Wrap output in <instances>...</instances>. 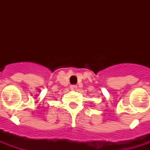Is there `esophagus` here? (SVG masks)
<instances>
[{"mask_svg":"<svg viewBox=\"0 0 150 150\" xmlns=\"http://www.w3.org/2000/svg\"><path fill=\"white\" fill-rule=\"evenodd\" d=\"M71 89L73 90V91H75V90H77V86H75V85H72V86H70Z\"/></svg>","mask_w":150,"mask_h":150,"instance_id":"1","label":"esophagus"}]
</instances>
